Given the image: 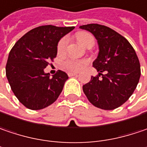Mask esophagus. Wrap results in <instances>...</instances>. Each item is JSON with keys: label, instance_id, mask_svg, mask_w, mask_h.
Segmentation results:
<instances>
[{"label": "esophagus", "instance_id": "esophagus-1", "mask_svg": "<svg viewBox=\"0 0 147 147\" xmlns=\"http://www.w3.org/2000/svg\"><path fill=\"white\" fill-rule=\"evenodd\" d=\"M68 76L70 77H71V76H77V73H76V72H68Z\"/></svg>", "mask_w": 147, "mask_h": 147}]
</instances>
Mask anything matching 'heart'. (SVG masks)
Returning <instances> with one entry per match:
<instances>
[{
	"instance_id": "b5f03b06",
	"label": "heart",
	"mask_w": 147,
	"mask_h": 147,
	"mask_svg": "<svg viewBox=\"0 0 147 147\" xmlns=\"http://www.w3.org/2000/svg\"><path fill=\"white\" fill-rule=\"evenodd\" d=\"M76 38H77V40L79 41V43L85 47H87L89 46L93 47V45L95 43L94 37L88 32H79V33H77ZM67 44H68L67 37H64L59 41L58 46H57L58 54H63L65 52ZM85 64H86V61H77V60L70 59V60L65 61L63 63V65L68 71H80L81 69H82Z\"/></svg>"
}]
</instances>
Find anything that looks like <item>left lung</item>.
Masks as SVG:
<instances>
[{
  "instance_id": "8db88e82",
  "label": "left lung",
  "mask_w": 147,
  "mask_h": 147,
  "mask_svg": "<svg viewBox=\"0 0 147 147\" xmlns=\"http://www.w3.org/2000/svg\"><path fill=\"white\" fill-rule=\"evenodd\" d=\"M79 28L91 32L99 48L93 61V67L99 73L83 86L85 95L93 106L103 110L121 107L132 95L141 76L135 50L125 37L107 26L88 24Z\"/></svg>"
}]
</instances>
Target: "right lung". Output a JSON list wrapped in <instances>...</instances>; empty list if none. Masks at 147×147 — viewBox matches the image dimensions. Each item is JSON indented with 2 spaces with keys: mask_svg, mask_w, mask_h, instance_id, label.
Returning <instances> with one entry per match:
<instances>
[{
  "mask_svg": "<svg viewBox=\"0 0 147 147\" xmlns=\"http://www.w3.org/2000/svg\"><path fill=\"white\" fill-rule=\"evenodd\" d=\"M74 26L58 27L48 25L25 34L11 50L5 74L11 88L26 107L40 110L55 102L68 79L58 71L51 76L44 69L57 55L58 42Z\"/></svg>",
  "mask_w": 147,
  "mask_h": 147,
  "instance_id": "obj_1",
  "label": "right lung"
}]
</instances>
